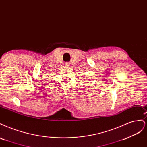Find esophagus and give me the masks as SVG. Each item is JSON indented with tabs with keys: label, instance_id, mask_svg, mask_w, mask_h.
Masks as SVG:
<instances>
[{
	"label": "esophagus",
	"instance_id": "obj_1",
	"mask_svg": "<svg viewBox=\"0 0 147 147\" xmlns=\"http://www.w3.org/2000/svg\"><path fill=\"white\" fill-rule=\"evenodd\" d=\"M64 65H65V66L68 67V66L69 65V63H65L64 64Z\"/></svg>",
	"mask_w": 147,
	"mask_h": 147
}]
</instances>
